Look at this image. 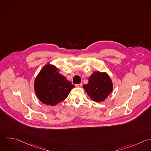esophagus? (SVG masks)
<instances>
[{
  "label": "esophagus",
  "instance_id": "esophagus-1",
  "mask_svg": "<svg viewBox=\"0 0 151 151\" xmlns=\"http://www.w3.org/2000/svg\"><path fill=\"white\" fill-rule=\"evenodd\" d=\"M76 86L77 87H82V84H81V83H80V84H76Z\"/></svg>",
  "mask_w": 151,
  "mask_h": 151
}]
</instances>
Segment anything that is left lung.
<instances>
[{
    "label": "left lung",
    "mask_w": 151,
    "mask_h": 151,
    "mask_svg": "<svg viewBox=\"0 0 151 151\" xmlns=\"http://www.w3.org/2000/svg\"><path fill=\"white\" fill-rule=\"evenodd\" d=\"M91 100L96 102L104 101L112 92V80L106 72L94 71L88 78V83L83 86Z\"/></svg>",
    "instance_id": "8db88e82"
}]
</instances>
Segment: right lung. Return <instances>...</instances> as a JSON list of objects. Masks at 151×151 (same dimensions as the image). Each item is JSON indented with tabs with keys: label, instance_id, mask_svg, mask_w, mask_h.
<instances>
[{
	"label": "right lung",
	"instance_id": "add662e5",
	"mask_svg": "<svg viewBox=\"0 0 151 151\" xmlns=\"http://www.w3.org/2000/svg\"><path fill=\"white\" fill-rule=\"evenodd\" d=\"M74 87L71 82L60 74L58 68L50 63L43 67L34 81V91L38 99L52 106L65 100Z\"/></svg>",
	"mask_w": 151,
	"mask_h": 151
}]
</instances>
